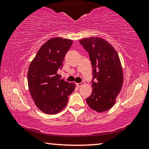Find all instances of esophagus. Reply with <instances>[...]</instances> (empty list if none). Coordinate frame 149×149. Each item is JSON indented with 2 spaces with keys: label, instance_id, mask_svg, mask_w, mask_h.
Masks as SVG:
<instances>
[{
  "label": "esophagus",
  "instance_id": "obj_1",
  "mask_svg": "<svg viewBox=\"0 0 149 149\" xmlns=\"http://www.w3.org/2000/svg\"><path fill=\"white\" fill-rule=\"evenodd\" d=\"M82 84H83V82L82 83H76V84H75V85H76V86L78 87H79L81 86Z\"/></svg>",
  "mask_w": 149,
  "mask_h": 149
}]
</instances>
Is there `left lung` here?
<instances>
[{
  "mask_svg": "<svg viewBox=\"0 0 149 149\" xmlns=\"http://www.w3.org/2000/svg\"><path fill=\"white\" fill-rule=\"evenodd\" d=\"M79 42L89 53L93 66V91L87 103L96 112H105L114 106L122 89L123 76L120 58L114 48L99 37L83 39Z\"/></svg>",
  "mask_w": 149,
  "mask_h": 149,
  "instance_id": "obj_1",
  "label": "left lung"
}]
</instances>
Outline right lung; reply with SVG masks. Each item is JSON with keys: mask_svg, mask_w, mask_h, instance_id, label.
I'll list each match as a JSON object with an SVG mask.
<instances>
[{"mask_svg": "<svg viewBox=\"0 0 149 149\" xmlns=\"http://www.w3.org/2000/svg\"><path fill=\"white\" fill-rule=\"evenodd\" d=\"M72 45L70 39H50L42 45L29 65L27 81L30 94L37 107L45 114H55L64 109L75 89L74 83L61 79L58 74Z\"/></svg>", "mask_w": 149, "mask_h": 149, "instance_id": "1", "label": "right lung"}]
</instances>
